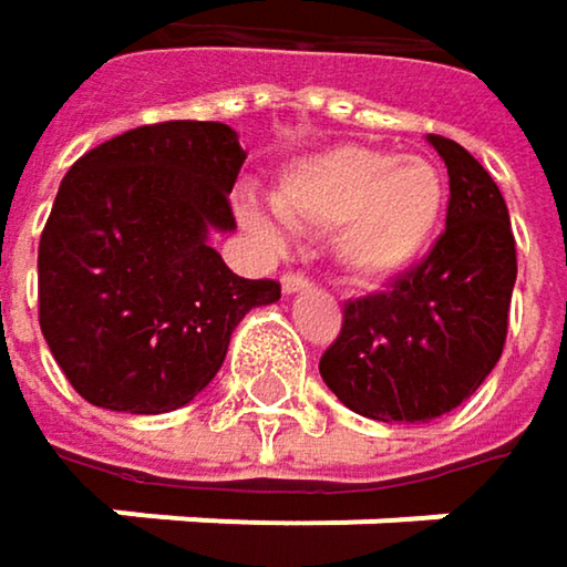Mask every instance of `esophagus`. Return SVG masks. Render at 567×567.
Wrapping results in <instances>:
<instances>
[{
	"label": "esophagus",
	"instance_id": "obj_1",
	"mask_svg": "<svg viewBox=\"0 0 567 567\" xmlns=\"http://www.w3.org/2000/svg\"><path fill=\"white\" fill-rule=\"evenodd\" d=\"M282 288L288 295H291V291H305V288H311V279H308L305 272H285Z\"/></svg>",
	"mask_w": 567,
	"mask_h": 567
}]
</instances>
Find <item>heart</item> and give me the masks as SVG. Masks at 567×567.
<instances>
[{
    "label": "heart",
    "instance_id": "1",
    "mask_svg": "<svg viewBox=\"0 0 567 567\" xmlns=\"http://www.w3.org/2000/svg\"><path fill=\"white\" fill-rule=\"evenodd\" d=\"M276 209L291 226L331 233L334 259L364 282H381L410 269L430 246L443 206L446 183L423 157H400L341 144L295 161L276 183ZM243 219L252 233L276 243V216L246 199Z\"/></svg>",
    "mask_w": 567,
    "mask_h": 567
}]
</instances>
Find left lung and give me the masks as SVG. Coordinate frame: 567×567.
Masks as SVG:
<instances>
[{"mask_svg":"<svg viewBox=\"0 0 567 567\" xmlns=\"http://www.w3.org/2000/svg\"><path fill=\"white\" fill-rule=\"evenodd\" d=\"M450 173L446 229L391 288L344 301L321 378L361 416L426 423L460 406L496 368L509 334L515 236L483 164L430 134Z\"/></svg>","mask_w":567,"mask_h":567,"instance_id":"obj_1","label":"left lung"}]
</instances>
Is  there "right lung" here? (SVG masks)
I'll return each instance as SVG.
<instances>
[{
    "label": "right lung",
    "mask_w": 567,
    "mask_h": 567,
    "mask_svg": "<svg viewBox=\"0 0 567 567\" xmlns=\"http://www.w3.org/2000/svg\"><path fill=\"white\" fill-rule=\"evenodd\" d=\"M246 151L216 121L117 134L71 164L39 243V324L94 406L167 413L223 368L229 334L276 279H243L206 243L233 229Z\"/></svg>",
    "instance_id": "1"
}]
</instances>
